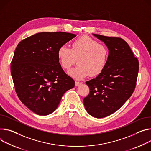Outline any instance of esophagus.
Segmentation results:
<instances>
[{"mask_svg": "<svg viewBox=\"0 0 151 151\" xmlns=\"http://www.w3.org/2000/svg\"><path fill=\"white\" fill-rule=\"evenodd\" d=\"M82 83H80V82H78V81H76L75 82V86H80L81 84Z\"/></svg>", "mask_w": 151, "mask_h": 151, "instance_id": "1", "label": "esophagus"}]
</instances>
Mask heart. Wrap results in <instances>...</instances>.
I'll list each match as a JSON object with an SVG mask.
<instances>
[{"label":"heart","instance_id":"b5f03b06","mask_svg":"<svg viewBox=\"0 0 151 151\" xmlns=\"http://www.w3.org/2000/svg\"><path fill=\"white\" fill-rule=\"evenodd\" d=\"M108 54L105 45L86 35L76 39L72 44V49L63 45L58 50L59 61L64 69H69L77 59L78 65L68 70V74L78 80L88 75L100 74L106 65Z\"/></svg>","mask_w":151,"mask_h":151}]
</instances>
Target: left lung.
<instances>
[{
	"label": "left lung",
	"instance_id": "obj_1",
	"mask_svg": "<svg viewBox=\"0 0 151 151\" xmlns=\"http://www.w3.org/2000/svg\"><path fill=\"white\" fill-rule=\"evenodd\" d=\"M93 35L106 46L109 54L104 70L86 82L90 93L84 99L87 113L96 118L110 115L123 105L134 91L139 73V61L125 40Z\"/></svg>",
	"mask_w": 151,
	"mask_h": 151
}]
</instances>
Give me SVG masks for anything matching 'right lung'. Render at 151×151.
<instances>
[{
  "mask_svg": "<svg viewBox=\"0 0 151 151\" xmlns=\"http://www.w3.org/2000/svg\"><path fill=\"white\" fill-rule=\"evenodd\" d=\"M76 36L65 32L37 33L18 44L11 63L16 93L22 102L40 116L57 108L75 81L63 70L59 48Z\"/></svg>",
  "mask_w": 151,
  "mask_h": 151,
  "instance_id": "1",
  "label": "right lung"
}]
</instances>
